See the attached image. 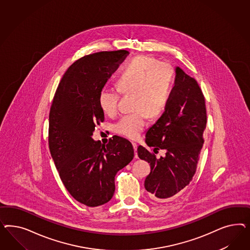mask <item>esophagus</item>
Wrapping results in <instances>:
<instances>
[{"label":"esophagus","mask_w":250,"mask_h":250,"mask_svg":"<svg viewBox=\"0 0 250 250\" xmlns=\"http://www.w3.org/2000/svg\"><path fill=\"white\" fill-rule=\"evenodd\" d=\"M132 144H133V147H134V150H135V157L137 158V153L136 152V150H137V144L135 143V142H134V143H132Z\"/></svg>","instance_id":"34e87169"}]
</instances>
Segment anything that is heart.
<instances>
[{
    "label": "heart",
    "mask_w": 250,
    "mask_h": 250,
    "mask_svg": "<svg viewBox=\"0 0 250 250\" xmlns=\"http://www.w3.org/2000/svg\"><path fill=\"white\" fill-rule=\"evenodd\" d=\"M173 66L149 56H137L123 68L117 78L118 88H104L99 93V104L109 115L119 111L120 94L134 93L132 114H125L114 125L117 134L136 139L144 130L149 114H161L170 98L174 80Z\"/></svg>",
    "instance_id": "obj_1"
}]
</instances>
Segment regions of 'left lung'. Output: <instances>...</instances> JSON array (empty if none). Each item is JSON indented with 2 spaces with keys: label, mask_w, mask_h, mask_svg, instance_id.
Masks as SVG:
<instances>
[{
  "label": "left lung",
  "mask_w": 250,
  "mask_h": 250,
  "mask_svg": "<svg viewBox=\"0 0 250 250\" xmlns=\"http://www.w3.org/2000/svg\"><path fill=\"white\" fill-rule=\"evenodd\" d=\"M206 122L205 99L199 84L177 67L165 112L146 135V143L152 150L142 146L137 148L138 157L150 163L145 188L153 199L174 196L191 182L205 142ZM159 149L167 150L164 158L155 157Z\"/></svg>",
  "instance_id": "1"
}]
</instances>
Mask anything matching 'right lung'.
Segmentation results:
<instances>
[{
	"label": "right lung",
	"mask_w": 250,
	"mask_h": 250,
	"mask_svg": "<svg viewBox=\"0 0 250 250\" xmlns=\"http://www.w3.org/2000/svg\"><path fill=\"white\" fill-rule=\"evenodd\" d=\"M128 51H103L76 61L65 72L49 112L48 146L61 181L70 195L95 207L114 195L116 173L134 158L128 140L114 136L108 144L92 139L104 121L99 93Z\"/></svg>",
	"instance_id": "1"
}]
</instances>
